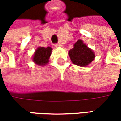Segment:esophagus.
<instances>
[{"label": "esophagus", "instance_id": "1", "mask_svg": "<svg viewBox=\"0 0 121 121\" xmlns=\"http://www.w3.org/2000/svg\"><path fill=\"white\" fill-rule=\"evenodd\" d=\"M62 45L61 43H57V44H55V47L56 48H59V47H61Z\"/></svg>", "mask_w": 121, "mask_h": 121}]
</instances>
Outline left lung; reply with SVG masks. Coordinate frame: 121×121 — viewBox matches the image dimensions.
Masks as SVG:
<instances>
[{
    "label": "left lung",
    "mask_w": 121,
    "mask_h": 121,
    "mask_svg": "<svg viewBox=\"0 0 121 121\" xmlns=\"http://www.w3.org/2000/svg\"><path fill=\"white\" fill-rule=\"evenodd\" d=\"M71 61L79 66H87L94 60L95 55L92 50L89 48L81 40H77L73 48L69 51Z\"/></svg>",
    "instance_id": "obj_1"
}]
</instances>
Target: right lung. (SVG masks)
Masks as SVG:
<instances>
[{
    "mask_svg": "<svg viewBox=\"0 0 121 121\" xmlns=\"http://www.w3.org/2000/svg\"><path fill=\"white\" fill-rule=\"evenodd\" d=\"M52 48L50 47H38L36 50L33 61L39 66H45L49 62V59L52 53Z\"/></svg>",
    "mask_w": 121,
    "mask_h": 121,
    "instance_id": "add662e5",
    "label": "right lung"
}]
</instances>
